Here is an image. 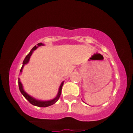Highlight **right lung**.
<instances>
[{
	"label": "right lung",
	"mask_w": 133,
	"mask_h": 133,
	"mask_svg": "<svg viewBox=\"0 0 133 133\" xmlns=\"http://www.w3.org/2000/svg\"><path fill=\"white\" fill-rule=\"evenodd\" d=\"M37 45L38 46L43 45V44L41 43H38L37 44ZM37 48V47L36 45L35 46V47H33V49H32L31 50V51L29 52V54L28 55H26V57H25V59H24L23 62V66H22L21 70H20V71H22V69H23V68L24 65L28 63L29 61L30 57H31V55H32V53H33V51L35 50ZM63 84V82H62V84H61V86H60L59 88L58 94H57V96L55 97V98L53 99V100H49V101H40V100H36V99L33 98H32L31 96H30L29 95H28V94H26V92L24 91L23 88V86H22V84L21 83L20 79H19V78H18V87H19V90H20L21 94L24 96V97H25V98L28 100V101L31 104L34 105V106H37V107H49V106H51V105H53L54 104H55V102L58 100L59 98L60 95H61Z\"/></svg>",
	"instance_id": "obj_1"
}]
</instances>
